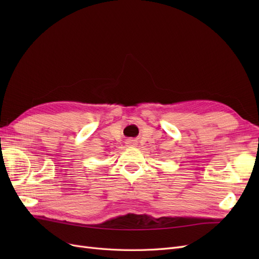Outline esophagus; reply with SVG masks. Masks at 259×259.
<instances>
[{
	"label": "esophagus",
	"instance_id": "obj_1",
	"mask_svg": "<svg viewBox=\"0 0 259 259\" xmlns=\"http://www.w3.org/2000/svg\"><path fill=\"white\" fill-rule=\"evenodd\" d=\"M127 144H128V145H134V140H132V139L127 140Z\"/></svg>",
	"mask_w": 259,
	"mask_h": 259
}]
</instances>
